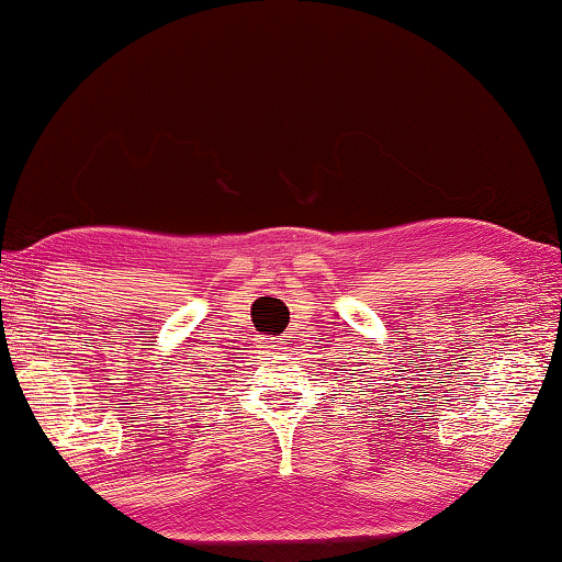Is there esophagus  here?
<instances>
[{
	"mask_svg": "<svg viewBox=\"0 0 562 562\" xmlns=\"http://www.w3.org/2000/svg\"><path fill=\"white\" fill-rule=\"evenodd\" d=\"M258 340H260V344H263L260 348H266V351H271V348L279 346V340H276V338H258Z\"/></svg>",
	"mask_w": 562,
	"mask_h": 562,
	"instance_id": "34e87169",
	"label": "esophagus"
}]
</instances>
